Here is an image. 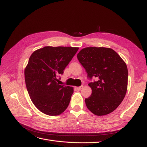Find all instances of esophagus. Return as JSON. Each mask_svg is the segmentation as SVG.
<instances>
[{"mask_svg": "<svg viewBox=\"0 0 147 147\" xmlns=\"http://www.w3.org/2000/svg\"><path fill=\"white\" fill-rule=\"evenodd\" d=\"M83 85H82V86H79V87H77V88H76V89H77V90H82V89L83 88Z\"/></svg>", "mask_w": 147, "mask_h": 147, "instance_id": "1", "label": "esophagus"}]
</instances>
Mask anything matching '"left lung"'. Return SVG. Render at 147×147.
Returning <instances> with one entry per match:
<instances>
[{"label": "left lung", "mask_w": 147, "mask_h": 147, "mask_svg": "<svg viewBox=\"0 0 147 147\" xmlns=\"http://www.w3.org/2000/svg\"><path fill=\"white\" fill-rule=\"evenodd\" d=\"M77 58L88 76L97 82L88 84L92 90L85 99L88 110L97 116L108 115L116 109L125 97L127 88L126 64L112 48L86 47L79 51Z\"/></svg>", "instance_id": "8db88e82"}]
</instances>
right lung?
<instances>
[{"label": "right lung", "mask_w": 147, "mask_h": 147, "mask_svg": "<svg viewBox=\"0 0 147 147\" xmlns=\"http://www.w3.org/2000/svg\"><path fill=\"white\" fill-rule=\"evenodd\" d=\"M78 50V47L47 46L32 53L24 69L26 88L32 103L48 115L56 116L66 110L74 88L57 83Z\"/></svg>", "instance_id": "1"}]
</instances>
